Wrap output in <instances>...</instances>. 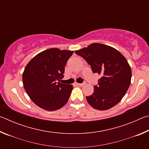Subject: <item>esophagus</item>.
<instances>
[{
  "label": "esophagus",
  "instance_id": "1",
  "mask_svg": "<svg viewBox=\"0 0 149 149\" xmlns=\"http://www.w3.org/2000/svg\"><path fill=\"white\" fill-rule=\"evenodd\" d=\"M76 85H78V86H83V85H84V84H78V83H76Z\"/></svg>",
  "mask_w": 149,
  "mask_h": 149
}]
</instances>
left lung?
I'll list each match as a JSON object with an SVG mask.
<instances>
[{"label": "left lung", "instance_id": "left-lung-1", "mask_svg": "<svg viewBox=\"0 0 149 149\" xmlns=\"http://www.w3.org/2000/svg\"><path fill=\"white\" fill-rule=\"evenodd\" d=\"M75 52L86 60L93 73L101 75L94 92L86 97L88 103L99 110L116 105L131 84L132 70L125 58L114 48L101 43H93Z\"/></svg>", "mask_w": 149, "mask_h": 149}]
</instances>
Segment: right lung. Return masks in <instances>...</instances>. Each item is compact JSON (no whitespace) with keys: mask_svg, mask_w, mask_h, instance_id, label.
Returning a JSON list of instances; mask_svg holds the SVG:
<instances>
[{"mask_svg":"<svg viewBox=\"0 0 149 149\" xmlns=\"http://www.w3.org/2000/svg\"><path fill=\"white\" fill-rule=\"evenodd\" d=\"M74 51L49 49L34 56L22 74L24 89L39 107L48 111L58 110L66 104L72 85L57 81L64 77V67Z\"/></svg>","mask_w":149,"mask_h":149,"instance_id":"obj_1","label":"right lung"}]
</instances>
